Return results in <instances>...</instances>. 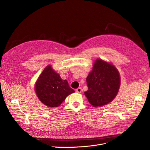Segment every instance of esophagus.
<instances>
[{"mask_svg": "<svg viewBox=\"0 0 150 150\" xmlns=\"http://www.w3.org/2000/svg\"><path fill=\"white\" fill-rule=\"evenodd\" d=\"M75 91H76V92H78V93H81V92H82V89H81V88H77V89L75 90Z\"/></svg>", "mask_w": 150, "mask_h": 150, "instance_id": "34e87169", "label": "esophagus"}]
</instances>
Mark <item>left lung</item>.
I'll use <instances>...</instances> for the list:
<instances>
[{
    "label": "left lung",
    "instance_id": "1",
    "mask_svg": "<svg viewBox=\"0 0 150 150\" xmlns=\"http://www.w3.org/2000/svg\"><path fill=\"white\" fill-rule=\"evenodd\" d=\"M86 82L88 89L84 95L93 107H100L111 102L116 97L120 86V76L114 65L97 59Z\"/></svg>",
    "mask_w": 150,
    "mask_h": 150
}]
</instances>
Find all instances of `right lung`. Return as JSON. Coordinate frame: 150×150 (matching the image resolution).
Wrapping results in <instances>:
<instances>
[{
	"mask_svg": "<svg viewBox=\"0 0 150 150\" xmlns=\"http://www.w3.org/2000/svg\"><path fill=\"white\" fill-rule=\"evenodd\" d=\"M35 89L39 100L50 108L58 107L69 95L75 92L67 81L62 80L50 65L47 66L39 76Z\"/></svg>",
	"mask_w": 150,
	"mask_h": 150,
	"instance_id": "right-lung-1",
	"label": "right lung"
}]
</instances>
